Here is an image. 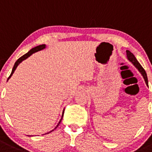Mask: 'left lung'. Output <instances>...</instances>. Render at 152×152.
<instances>
[{"label": "left lung", "instance_id": "1", "mask_svg": "<svg viewBox=\"0 0 152 152\" xmlns=\"http://www.w3.org/2000/svg\"><path fill=\"white\" fill-rule=\"evenodd\" d=\"M126 52H127V59H128V60L130 61L131 62V63L133 64H134V66L137 68V69H138L139 71H140V73H141V74L142 75L143 78H144V79H145V83H146V86H148V78H147V74H146V73H145V70L143 69V67L141 66V64L139 63L138 61L137 60V58H136L135 56L134 55V54L132 53V52H130L129 50L126 51Z\"/></svg>", "mask_w": 152, "mask_h": 152}]
</instances>
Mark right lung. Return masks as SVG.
Listing matches in <instances>:
<instances>
[{
    "instance_id": "right-lung-1",
    "label": "right lung",
    "mask_w": 152,
    "mask_h": 152,
    "mask_svg": "<svg viewBox=\"0 0 152 152\" xmlns=\"http://www.w3.org/2000/svg\"><path fill=\"white\" fill-rule=\"evenodd\" d=\"M45 48H46V45H45V44H42V45H39V46H36V47L33 48V49H31V50H30L29 52H28V53H26V54H25V55H24L23 56H22V57H21V58H18V60H17L16 61H15V64H14V66H13V68H12V73H11L10 76H9V78H8V79H9L10 78L11 76H12V75L13 74L14 71H15V69H16V67H17V66H18V65L19 64H20L21 62L22 61H24V60H25V59H26V58H28V57H29L30 55H32V54H33V53H35V52H38V51H40V50H42V49H45ZM8 79H7V80H8ZM64 111H63V114H62V117H61V120H60V121H59V123H58V125H57L56 127H55V128L54 129V130H55V129H56L57 127H58V126L59 125V124H60V123H61V120H62V118H63V115H64ZM54 130H51L50 132L53 131ZM50 132H49V133H50ZM49 133H47V134H49Z\"/></svg>"
}]
</instances>
